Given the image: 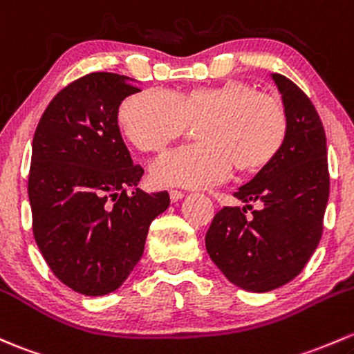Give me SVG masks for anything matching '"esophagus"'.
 Returning <instances> with one entry per match:
<instances>
[{"label":"esophagus","mask_w":354,"mask_h":354,"mask_svg":"<svg viewBox=\"0 0 354 354\" xmlns=\"http://www.w3.org/2000/svg\"><path fill=\"white\" fill-rule=\"evenodd\" d=\"M185 196L183 192H178V189H171L169 192V198L171 202H178V200H181Z\"/></svg>","instance_id":"34e87169"}]
</instances>
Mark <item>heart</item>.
I'll list each match as a JSON object with an SVG mask.
<instances>
[{"mask_svg":"<svg viewBox=\"0 0 354 354\" xmlns=\"http://www.w3.org/2000/svg\"><path fill=\"white\" fill-rule=\"evenodd\" d=\"M120 127L142 152H161L198 125L200 142L162 156L151 167L162 187L205 188L225 181L234 165L244 174L266 169L283 149L288 115L283 103L252 84L229 80L183 93L144 89L124 100Z\"/></svg>","mask_w":354,"mask_h":354,"instance_id":"heart-1","label":"heart"}]
</instances>
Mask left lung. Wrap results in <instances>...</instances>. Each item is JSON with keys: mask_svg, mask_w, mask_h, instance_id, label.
<instances>
[{"mask_svg": "<svg viewBox=\"0 0 354 354\" xmlns=\"http://www.w3.org/2000/svg\"><path fill=\"white\" fill-rule=\"evenodd\" d=\"M273 81L288 115L285 146L234 193L244 207L221 208L205 236L207 252L227 280L258 293L288 283L304 270L321 241L329 200L326 132L317 110L288 77L273 74Z\"/></svg>", "mask_w": 354, "mask_h": 354, "instance_id": "left-lung-1", "label": "left lung"}]
</instances>
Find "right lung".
I'll list each match as a JSON object with an SVG mask.
<instances>
[{
	"instance_id": "add662e5",
	"label": "right lung",
	"mask_w": 354,
	"mask_h": 354,
	"mask_svg": "<svg viewBox=\"0 0 354 354\" xmlns=\"http://www.w3.org/2000/svg\"><path fill=\"white\" fill-rule=\"evenodd\" d=\"M139 88L115 73H89L52 98L32 142L28 198L33 237L52 273L74 292H115L142 258L149 225L167 192L136 188L118 106Z\"/></svg>"
}]
</instances>
